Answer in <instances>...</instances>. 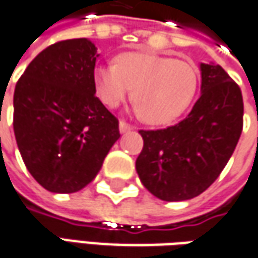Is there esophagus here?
<instances>
[{"instance_id": "obj_1", "label": "esophagus", "mask_w": 258, "mask_h": 258, "mask_svg": "<svg viewBox=\"0 0 258 258\" xmlns=\"http://www.w3.org/2000/svg\"><path fill=\"white\" fill-rule=\"evenodd\" d=\"M133 130V125H130L128 122H125L124 120L120 121V133H125V131H130Z\"/></svg>"}]
</instances>
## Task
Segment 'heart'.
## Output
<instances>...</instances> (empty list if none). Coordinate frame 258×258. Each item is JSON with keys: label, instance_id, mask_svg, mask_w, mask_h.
Returning <instances> with one entry per match:
<instances>
[{"label": "heart", "instance_id": "obj_1", "mask_svg": "<svg viewBox=\"0 0 258 258\" xmlns=\"http://www.w3.org/2000/svg\"><path fill=\"white\" fill-rule=\"evenodd\" d=\"M95 91L107 107L115 108L134 88L137 110L150 124H167L190 107L197 91L196 67L170 57L125 52L115 64L94 70Z\"/></svg>", "mask_w": 258, "mask_h": 258}]
</instances>
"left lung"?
<instances>
[{"instance_id":"left-lung-1","label":"left lung","mask_w":258,"mask_h":258,"mask_svg":"<svg viewBox=\"0 0 258 258\" xmlns=\"http://www.w3.org/2000/svg\"><path fill=\"white\" fill-rule=\"evenodd\" d=\"M201 95L190 114L163 130H140L144 140L136 168L160 200L200 196L217 180L243 131L240 87L220 66L201 64Z\"/></svg>"}]
</instances>
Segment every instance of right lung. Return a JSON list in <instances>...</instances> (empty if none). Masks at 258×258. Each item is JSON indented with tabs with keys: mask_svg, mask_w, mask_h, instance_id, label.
Segmentation results:
<instances>
[{
	"mask_svg": "<svg viewBox=\"0 0 258 258\" xmlns=\"http://www.w3.org/2000/svg\"><path fill=\"white\" fill-rule=\"evenodd\" d=\"M97 48L87 38L41 51L14 91V134L24 164L51 192L93 181L120 138L118 120L95 97Z\"/></svg>",
	"mask_w": 258,
	"mask_h": 258,
	"instance_id": "1",
	"label": "right lung"
}]
</instances>
